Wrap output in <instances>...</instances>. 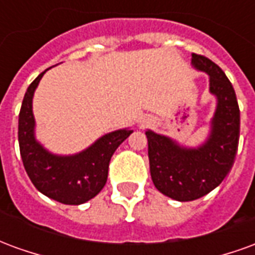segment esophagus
I'll return each instance as SVG.
<instances>
[{
	"label": "esophagus",
	"instance_id": "esophagus-1",
	"mask_svg": "<svg viewBox=\"0 0 255 255\" xmlns=\"http://www.w3.org/2000/svg\"><path fill=\"white\" fill-rule=\"evenodd\" d=\"M143 123H147V122H143Z\"/></svg>",
	"mask_w": 255,
	"mask_h": 255
}]
</instances>
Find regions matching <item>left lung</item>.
Listing matches in <instances>:
<instances>
[{
	"mask_svg": "<svg viewBox=\"0 0 255 255\" xmlns=\"http://www.w3.org/2000/svg\"><path fill=\"white\" fill-rule=\"evenodd\" d=\"M191 64L208 73L209 91L217 98L206 142L184 147L168 136L146 131L151 180L158 191L180 202L203 197L224 180L235 161L241 128L235 90L223 69L195 53Z\"/></svg>",
	"mask_w": 255,
	"mask_h": 255,
	"instance_id": "1",
	"label": "left lung"
}]
</instances>
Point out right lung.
<instances>
[{"instance_id":"obj_1","label":"right lung","mask_w":255,"mask_h":255,"mask_svg":"<svg viewBox=\"0 0 255 255\" xmlns=\"http://www.w3.org/2000/svg\"><path fill=\"white\" fill-rule=\"evenodd\" d=\"M46 71L28 86L23 98L19 113L20 155L25 172L38 191L57 202L80 205L104 188L112 155L132 133V129L124 128L106 133L78 154L57 155L47 151L35 139V119L32 115V97Z\"/></svg>"}]
</instances>
